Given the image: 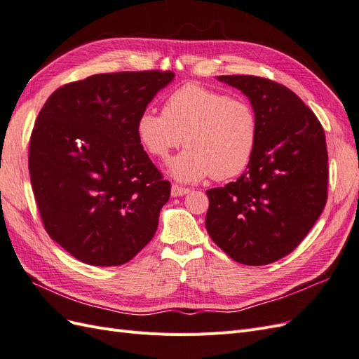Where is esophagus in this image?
<instances>
[{"label":"esophagus","instance_id":"1","mask_svg":"<svg viewBox=\"0 0 359 359\" xmlns=\"http://www.w3.org/2000/svg\"><path fill=\"white\" fill-rule=\"evenodd\" d=\"M190 190L186 189V187H181V186H177V184H173L172 189H170V194L173 198H178V196H184V194H187Z\"/></svg>","mask_w":359,"mask_h":359}]
</instances>
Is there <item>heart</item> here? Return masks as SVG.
I'll return each instance as SVG.
<instances>
[{"mask_svg":"<svg viewBox=\"0 0 359 359\" xmlns=\"http://www.w3.org/2000/svg\"><path fill=\"white\" fill-rule=\"evenodd\" d=\"M136 133L140 145L158 160H166L184 142L187 149L168 165L178 181L229 180L244 172L255 154L257 116L243 97L186 83L168 97L161 114H140Z\"/></svg>","mask_w":359,"mask_h":359,"instance_id":"b5f03b06","label":"heart"}]
</instances>
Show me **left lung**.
<instances>
[{
    "mask_svg": "<svg viewBox=\"0 0 359 359\" xmlns=\"http://www.w3.org/2000/svg\"><path fill=\"white\" fill-rule=\"evenodd\" d=\"M217 79L248 97L257 116V142L240 178L206 191V231L236 262L273 264L299 245L327 203L323 128L285 85L247 74Z\"/></svg>",
    "mask_w": 359,
    "mask_h": 359,
    "instance_id": "1",
    "label": "left lung"
}]
</instances>
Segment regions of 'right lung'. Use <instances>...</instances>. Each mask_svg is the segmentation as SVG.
Listing matches in <instances>:
<instances>
[{"mask_svg": "<svg viewBox=\"0 0 359 359\" xmlns=\"http://www.w3.org/2000/svg\"><path fill=\"white\" fill-rule=\"evenodd\" d=\"M173 78L94 74L41 107L29 139L32 191L49 236L83 264L123 265L153 240L170 182L140 145L136 123Z\"/></svg>", "mask_w": 359, "mask_h": 359, "instance_id": "1", "label": "right lung"}]
</instances>
